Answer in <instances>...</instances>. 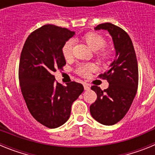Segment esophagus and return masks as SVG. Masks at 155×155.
I'll return each instance as SVG.
<instances>
[{"label":"esophagus","instance_id":"obj_1","mask_svg":"<svg viewBox=\"0 0 155 155\" xmlns=\"http://www.w3.org/2000/svg\"><path fill=\"white\" fill-rule=\"evenodd\" d=\"M84 90H86V91H87V90H89L90 86L88 85L87 84H84Z\"/></svg>","mask_w":155,"mask_h":155}]
</instances>
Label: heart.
Instances as JSON below:
<instances>
[{
  "instance_id": "heart-1",
  "label": "heart",
  "mask_w": 155,
  "mask_h": 155,
  "mask_svg": "<svg viewBox=\"0 0 155 155\" xmlns=\"http://www.w3.org/2000/svg\"><path fill=\"white\" fill-rule=\"evenodd\" d=\"M84 40L93 50H100L97 53V57L102 62H108L112 59L113 53L109 48L104 46L106 40L102 35L96 32H88L84 35ZM74 41L69 39L63 45L62 54L65 60H70L73 56V48ZM95 69V65L92 63H80L75 68V73L82 77H87L90 72Z\"/></svg>"
}]
</instances>
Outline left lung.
<instances>
[{"mask_svg": "<svg viewBox=\"0 0 155 155\" xmlns=\"http://www.w3.org/2000/svg\"><path fill=\"white\" fill-rule=\"evenodd\" d=\"M94 29L108 30L113 37L116 57L110 69L98 76L109 82L107 89L102 91L98 86H91L97 99L90 106V112L100 124L114 125L126 116L137 91V61L132 41L123 28L106 22L98 25Z\"/></svg>", "mask_w": 155, "mask_h": 155, "instance_id": "1", "label": "left lung"}]
</instances>
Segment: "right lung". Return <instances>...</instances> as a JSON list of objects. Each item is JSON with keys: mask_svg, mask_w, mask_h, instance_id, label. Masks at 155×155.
Here are the masks:
<instances>
[{"mask_svg": "<svg viewBox=\"0 0 155 155\" xmlns=\"http://www.w3.org/2000/svg\"><path fill=\"white\" fill-rule=\"evenodd\" d=\"M74 35L68 28L45 25L28 35L21 50L18 79L23 98L33 118L48 128L68 121L72 103L84 91L75 81L63 86L53 75L66 65L62 46Z\"/></svg>", "mask_w": 155, "mask_h": 155, "instance_id": "1", "label": "right lung"}]
</instances>
